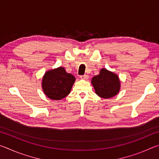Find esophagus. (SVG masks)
Masks as SVG:
<instances>
[{
  "instance_id": "esophagus-1",
  "label": "esophagus",
  "mask_w": 159,
  "mask_h": 159,
  "mask_svg": "<svg viewBox=\"0 0 159 159\" xmlns=\"http://www.w3.org/2000/svg\"><path fill=\"white\" fill-rule=\"evenodd\" d=\"M88 78H89V76H88V75H83V76H80V79H84V80H87L88 79Z\"/></svg>"
}]
</instances>
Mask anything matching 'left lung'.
<instances>
[{"label": "left lung", "mask_w": 159, "mask_h": 159, "mask_svg": "<svg viewBox=\"0 0 159 159\" xmlns=\"http://www.w3.org/2000/svg\"><path fill=\"white\" fill-rule=\"evenodd\" d=\"M91 83L97 95L104 99L116 96L120 88V81L118 75L104 68L93 78Z\"/></svg>", "instance_id": "obj_1"}]
</instances>
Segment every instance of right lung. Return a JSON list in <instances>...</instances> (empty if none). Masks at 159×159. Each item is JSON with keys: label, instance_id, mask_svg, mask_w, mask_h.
<instances>
[{"label": "right lung", "instance_id": "1", "mask_svg": "<svg viewBox=\"0 0 159 159\" xmlns=\"http://www.w3.org/2000/svg\"><path fill=\"white\" fill-rule=\"evenodd\" d=\"M76 80L73 75L67 73L64 67L48 70L42 79L43 91L48 98L60 100L69 95Z\"/></svg>", "mask_w": 159, "mask_h": 159}]
</instances>
